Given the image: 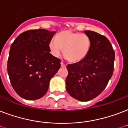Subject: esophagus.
Listing matches in <instances>:
<instances>
[{"mask_svg": "<svg viewBox=\"0 0 128 128\" xmlns=\"http://www.w3.org/2000/svg\"><path fill=\"white\" fill-rule=\"evenodd\" d=\"M66 65L64 64V62H61V66H62V67H66Z\"/></svg>", "mask_w": 128, "mask_h": 128, "instance_id": "1", "label": "esophagus"}]
</instances>
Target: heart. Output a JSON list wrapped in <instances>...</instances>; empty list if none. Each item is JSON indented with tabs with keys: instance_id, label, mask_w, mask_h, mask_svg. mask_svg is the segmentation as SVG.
<instances>
[{
	"instance_id": "heart-1",
	"label": "heart",
	"mask_w": 128,
	"mask_h": 128,
	"mask_svg": "<svg viewBox=\"0 0 128 128\" xmlns=\"http://www.w3.org/2000/svg\"><path fill=\"white\" fill-rule=\"evenodd\" d=\"M49 48L54 57L60 56L64 49V54L68 61L78 62L84 59L89 53L91 41L86 34L64 31L50 41Z\"/></svg>"
}]
</instances>
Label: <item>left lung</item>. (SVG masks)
<instances>
[{
    "label": "left lung",
    "instance_id": "left-lung-1",
    "mask_svg": "<svg viewBox=\"0 0 128 128\" xmlns=\"http://www.w3.org/2000/svg\"><path fill=\"white\" fill-rule=\"evenodd\" d=\"M84 33L91 41L89 53L81 61L66 66V90L81 101H90L103 92L114 72L115 60V52L105 36L89 30Z\"/></svg>",
    "mask_w": 128,
    "mask_h": 128
}]
</instances>
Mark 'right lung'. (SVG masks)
I'll list each match as a JSON object with an SVG mask.
<instances>
[{
	"instance_id": "obj_1",
	"label": "right lung",
	"mask_w": 128,
	"mask_h": 128,
	"mask_svg": "<svg viewBox=\"0 0 128 128\" xmlns=\"http://www.w3.org/2000/svg\"><path fill=\"white\" fill-rule=\"evenodd\" d=\"M56 34L43 29L21 34L10 46L7 62L10 82L14 91L27 100L44 96L61 60L50 53L49 44Z\"/></svg>"
}]
</instances>
